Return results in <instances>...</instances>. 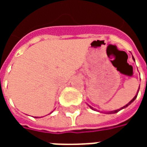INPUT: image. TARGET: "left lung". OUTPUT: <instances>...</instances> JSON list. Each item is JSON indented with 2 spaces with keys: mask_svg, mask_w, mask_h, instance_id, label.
Segmentation results:
<instances>
[{
  "mask_svg": "<svg viewBox=\"0 0 147 147\" xmlns=\"http://www.w3.org/2000/svg\"><path fill=\"white\" fill-rule=\"evenodd\" d=\"M132 58H133V60H134V61H135V59H134V57H132ZM139 90H138V91H137V94H136V96H135V97H134V98H132V100H131V101H130V102H128V103H127V104L126 105H124V106H123V107H122V108L119 109H117V110H113V111H110V112H107V113H108V114L117 113H118V112H119V111H120V110H121V109H124V108H126V107H127V106H128V105H131V103H132V102H134V101H135V100H136V98H137V95H138V93H139ZM87 105H88V104H87ZM88 106H89L90 108L91 109H93V110H97V109H94V108H93V107H91V106H90V105H88Z\"/></svg>",
  "mask_w": 147,
  "mask_h": 147,
  "instance_id": "1",
  "label": "left lung"
}]
</instances>
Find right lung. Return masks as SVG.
<instances>
[{"label": "right lung", "mask_w": 147, "mask_h": 147, "mask_svg": "<svg viewBox=\"0 0 147 147\" xmlns=\"http://www.w3.org/2000/svg\"><path fill=\"white\" fill-rule=\"evenodd\" d=\"M35 118H38V117H35Z\"/></svg>", "instance_id": "right-lung-1"}]
</instances>
